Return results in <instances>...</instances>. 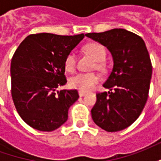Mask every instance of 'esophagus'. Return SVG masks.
<instances>
[{"instance_id":"1","label":"esophagus","mask_w":161,"mask_h":161,"mask_svg":"<svg viewBox=\"0 0 161 161\" xmlns=\"http://www.w3.org/2000/svg\"><path fill=\"white\" fill-rule=\"evenodd\" d=\"M78 95H79V97H84L86 95V93L84 92V91H78Z\"/></svg>"}]
</instances>
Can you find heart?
<instances>
[{
  "label": "heart",
  "instance_id": "1",
  "mask_svg": "<svg viewBox=\"0 0 161 161\" xmlns=\"http://www.w3.org/2000/svg\"><path fill=\"white\" fill-rule=\"evenodd\" d=\"M85 51L91 55L97 62L96 68L97 70H103L105 69V64L103 62L106 58V51L103 46L99 43H90L85 46ZM77 56L71 52L65 58L64 67L68 71H73L76 68ZM100 77L96 73H78L70 78V86L82 91H89L95 87L97 84Z\"/></svg>",
  "mask_w": 161,
  "mask_h": 161
}]
</instances>
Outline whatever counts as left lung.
Masks as SVG:
<instances>
[{"mask_svg":"<svg viewBox=\"0 0 161 161\" xmlns=\"http://www.w3.org/2000/svg\"><path fill=\"white\" fill-rule=\"evenodd\" d=\"M85 36L107 47L113 69L103 86L108 92L97 94L92 119L107 132L121 131L135 122L148 97L152 64L144 40L121 28Z\"/></svg>","mask_w":161,"mask_h":161,"instance_id":"obj_1","label":"left lung"}]
</instances>
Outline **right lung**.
<instances>
[{"label":"right lung","instance_id":"obj_1","mask_svg":"<svg viewBox=\"0 0 161 161\" xmlns=\"http://www.w3.org/2000/svg\"><path fill=\"white\" fill-rule=\"evenodd\" d=\"M84 37L31 34L15 51L11 94L19 116L30 127L50 132L67 121L68 109L79 97L77 91H55L67 83L64 60Z\"/></svg>","mask_w":161,"mask_h":161}]
</instances>
